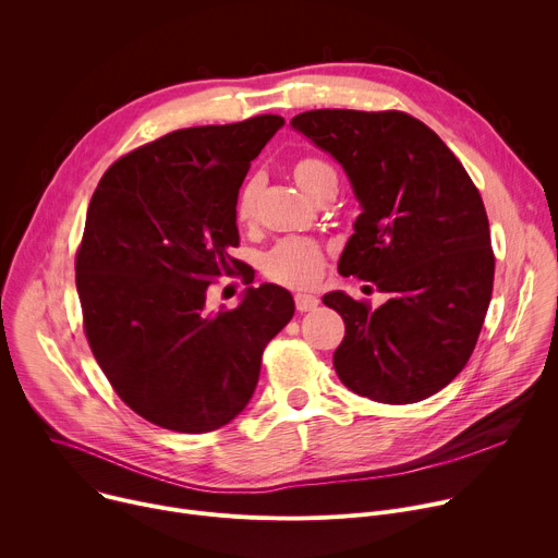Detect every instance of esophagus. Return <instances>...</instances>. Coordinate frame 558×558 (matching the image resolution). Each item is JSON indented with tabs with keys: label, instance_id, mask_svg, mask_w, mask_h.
Returning <instances> with one entry per match:
<instances>
[{
	"label": "esophagus",
	"instance_id": "obj_1",
	"mask_svg": "<svg viewBox=\"0 0 558 558\" xmlns=\"http://www.w3.org/2000/svg\"><path fill=\"white\" fill-rule=\"evenodd\" d=\"M317 304H320V300H317L315 295L311 293H295V308L298 311H313Z\"/></svg>",
	"mask_w": 558,
	"mask_h": 558
}]
</instances>
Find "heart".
Returning a JSON list of instances; mask_svg holds the SVG:
<instances>
[{
    "mask_svg": "<svg viewBox=\"0 0 558 558\" xmlns=\"http://www.w3.org/2000/svg\"><path fill=\"white\" fill-rule=\"evenodd\" d=\"M293 174L298 185L306 194H311L317 183H323L329 177H336L333 168L320 161V158H302V161L295 163ZM256 194H258V181L254 179L243 187L241 196H238V207H235L238 218L241 220L252 218ZM323 265H325L323 250L315 243L306 241V238H284V241L276 243L267 252L263 269L276 282H282L289 287H308L320 278Z\"/></svg>",
    "mask_w": 558,
    "mask_h": 558,
    "instance_id": "heart-1",
    "label": "heart"
}]
</instances>
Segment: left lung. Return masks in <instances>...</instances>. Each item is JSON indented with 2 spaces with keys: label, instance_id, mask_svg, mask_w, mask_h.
Here are the masks:
<instances>
[{
  "label": "left lung",
  "instance_id": "obj_1",
  "mask_svg": "<svg viewBox=\"0 0 558 558\" xmlns=\"http://www.w3.org/2000/svg\"><path fill=\"white\" fill-rule=\"evenodd\" d=\"M291 128L342 166L360 216L338 263L388 300L368 308L344 291L338 377L381 404H415L450 384L480 338L495 256L484 201L457 156L404 112L311 110Z\"/></svg>",
  "mask_w": 558,
  "mask_h": 558
}]
</instances>
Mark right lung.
<instances>
[{
    "mask_svg": "<svg viewBox=\"0 0 558 558\" xmlns=\"http://www.w3.org/2000/svg\"><path fill=\"white\" fill-rule=\"evenodd\" d=\"M282 125L177 130L119 158L93 194L74 265L86 336L117 395L156 426L196 435L241 415L293 317L291 293L269 282L207 308V287L235 265L238 192Z\"/></svg>",
    "mask_w": 558,
    "mask_h": 558,
    "instance_id": "obj_1",
    "label": "right lung"
}]
</instances>
